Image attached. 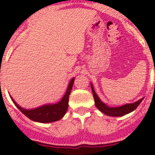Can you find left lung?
Masks as SVG:
<instances>
[{
  "label": "left lung",
  "mask_w": 155,
  "mask_h": 155,
  "mask_svg": "<svg viewBox=\"0 0 155 155\" xmlns=\"http://www.w3.org/2000/svg\"><path fill=\"white\" fill-rule=\"evenodd\" d=\"M92 91L93 93V97H94L95 104L97 107V108L101 110L103 113L106 114V115L110 116V117H120V116H124L125 114L131 113L132 111L137 108V107L140 104V103L142 102L143 98L140 99L139 101L134 102L133 104H126L125 105L120 106V107H116V108H110L101 102V101L99 99V97L97 95V93L95 92L93 87L92 84Z\"/></svg>",
  "instance_id": "left-lung-1"
}]
</instances>
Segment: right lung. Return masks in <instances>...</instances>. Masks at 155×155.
I'll list each match as a JSON object with an SVG mask.
<instances>
[{
    "mask_svg": "<svg viewBox=\"0 0 155 155\" xmlns=\"http://www.w3.org/2000/svg\"><path fill=\"white\" fill-rule=\"evenodd\" d=\"M74 80H75V78H73L70 81L67 92L62 100L58 103L54 104H47V105H43L39 108H35V109H25L18 105V104L13 101V98L10 97L13 103L15 104V105L18 108V109L23 114H25L28 118H30V120L41 123L53 122V121L60 120L61 118L65 115L66 112L68 110L69 95H70L71 88H72Z\"/></svg>",
    "mask_w": 155,
    "mask_h": 155,
    "instance_id": "right-lung-1",
    "label": "right lung"
}]
</instances>
